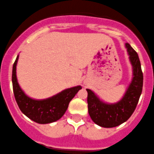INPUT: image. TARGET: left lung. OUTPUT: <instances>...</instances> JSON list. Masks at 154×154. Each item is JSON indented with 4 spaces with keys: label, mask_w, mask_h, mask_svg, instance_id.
Here are the masks:
<instances>
[{
    "label": "left lung",
    "mask_w": 154,
    "mask_h": 154,
    "mask_svg": "<svg viewBox=\"0 0 154 154\" xmlns=\"http://www.w3.org/2000/svg\"><path fill=\"white\" fill-rule=\"evenodd\" d=\"M133 66V79L122 100L115 104L103 103L90 89L88 91V113L93 122L104 128L118 126L134 112L143 88V72L137 52L129 44H125Z\"/></svg>",
    "instance_id": "left-lung-1"
}]
</instances>
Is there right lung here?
<instances>
[{"label": "right lung", "instance_id": "right-lung-1", "mask_svg": "<svg viewBox=\"0 0 154 154\" xmlns=\"http://www.w3.org/2000/svg\"><path fill=\"white\" fill-rule=\"evenodd\" d=\"M18 56L13 66V90L16 101L23 113L32 121L39 124L54 122L63 116L71 100L82 89L81 86L68 88L58 94L43 100H32L26 96L17 82L16 75Z\"/></svg>", "mask_w": 154, "mask_h": 154}]
</instances>
